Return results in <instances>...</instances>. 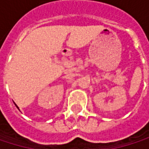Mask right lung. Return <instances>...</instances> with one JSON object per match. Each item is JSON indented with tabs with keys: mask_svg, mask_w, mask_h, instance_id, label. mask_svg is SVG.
<instances>
[{
	"mask_svg": "<svg viewBox=\"0 0 149 149\" xmlns=\"http://www.w3.org/2000/svg\"><path fill=\"white\" fill-rule=\"evenodd\" d=\"M15 105H16V104H15ZM16 107H17V105H16ZM17 108H18V107H17Z\"/></svg>",
	"mask_w": 149,
	"mask_h": 149,
	"instance_id": "right-lung-1",
	"label": "right lung"
}]
</instances>
